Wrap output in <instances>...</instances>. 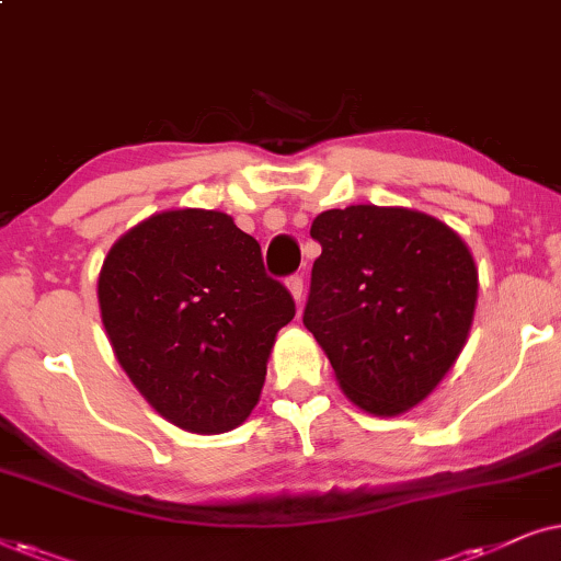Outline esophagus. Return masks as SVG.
I'll return each instance as SVG.
<instances>
[{"mask_svg": "<svg viewBox=\"0 0 561 561\" xmlns=\"http://www.w3.org/2000/svg\"><path fill=\"white\" fill-rule=\"evenodd\" d=\"M287 287H289V293H293V297L297 302L302 300V289H305V279H302V274H293V276H287Z\"/></svg>", "mask_w": 561, "mask_h": 561, "instance_id": "34e87169", "label": "esophagus"}]
</instances>
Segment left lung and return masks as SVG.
Listing matches in <instances>:
<instances>
[{"label": "left lung", "mask_w": 561, "mask_h": 561, "mask_svg": "<svg viewBox=\"0 0 561 561\" xmlns=\"http://www.w3.org/2000/svg\"><path fill=\"white\" fill-rule=\"evenodd\" d=\"M323 245L302 323L341 390L375 415L428 398L465 348L477 268L465 241L402 207L351 205L312 220Z\"/></svg>", "instance_id": "8db88e82"}]
</instances>
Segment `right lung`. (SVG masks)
Returning a JSON list of instances; mask_svg holds the SVG:
<instances>
[{
  "label": "right lung",
  "mask_w": 561,
  "mask_h": 561,
  "mask_svg": "<svg viewBox=\"0 0 561 561\" xmlns=\"http://www.w3.org/2000/svg\"><path fill=\"white\" fill-rule=\"evenodd\" d=\"M96 295L119 367L192 433H226L251 415L276 331L295 318L256 238L215 210L159 213L128 230Z\"/></svg>",
  "instance_id": "add662e5"
}]
</instances>
